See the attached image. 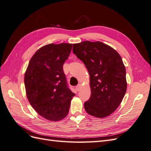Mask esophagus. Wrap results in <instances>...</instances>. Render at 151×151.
<instances>
[{
    "mask_svg": "<svg viewBox=\"0 0 151 151\" xmlns=\"http://www.w3.org/2000/svg\"><path fill=\"white\" fill-rule=\"evenodd\" d=\"M81 84H79L77 85L76 87V89L77 91H79L81 90Z\"/></svg>",
    "mask_w": 151,
    "mask_h": 151,
    "instance_id": "obj_1",
    "label": "esophagus"
}]
</instances>
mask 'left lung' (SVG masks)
<instances>
[{
	"label": "left lung",
	"mask_w": 151,
	"mask_h": 151,
	"mask_svg": "<svg viewBox=\"0 0 151 151\" xmlns=\"http://www.w3.org/2000/svg\"><path fill=\"white\" fill-rule=\"evenodd\" d=\"M73 53L83 61L90 76L91 94L84 103L90 115L106 117L120 104L127 91L126 70L118 53L100 42L73 45Z\"/></svg>",
	"instance_id": "left-lung-1"
}]
</instances>
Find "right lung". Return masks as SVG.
Listing matches in <instances>:
<instances>
[{"instance_id": "obj_1", "label": "right lung", "mask_w": 151, "mask_h": 151, "mask_svg": "<svg viewBox=\"0 0 151 151\" xmlns=\"http://www.w3.org/2000/svg\"><path fill=\"white\" fill-rule=\"evenodd\" d=\"M72 44H48L32 57L24 75L28 101L35 110L50 121L64 118L75 94L68 88L63 65Z\"/></svg>"}]
</instances>
